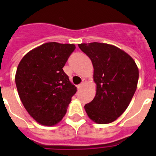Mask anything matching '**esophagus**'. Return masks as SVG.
<instances>
[{"mask_svg":"<svg viewBox=\"0 0 156 156\" xmlns=\"http://www.w3.org/2000/svg\"><path fill=\"white\" fill-rule=\"evenodd\" d=\"M86 83V80L85 79H83V81H82V82L81 83V84H79V85L78 86V88L79 90H81V89H82V87H84V84H85Z\"/></svg>","mask_w":156,"mask_h":156,"instance_id":"obj_1","label":"esophagus"}]
</instances>
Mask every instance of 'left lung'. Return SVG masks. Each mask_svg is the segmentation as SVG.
Listing matches in <instances>:
<instances>
[{
  "label": "left lung",
  "instance_id": "8db88e82",
  "mask_svg": "<svg viewBox=\"0 0 156 156\" xmlns=\"http://www.w3.org/2000/svg\"><path fill=\"white\" fill-rule=\"evenodd\" d=\"M78 47L91 59L97 84L95 97L84 106L86 112L96 123H111L130 104L137 86V66L127 53L113 45L93 42Z\"/></svg>",
  "mask_w": 156,
  "mask_h": 156
}]
</instances>
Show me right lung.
Masks as SVG:
<instances>
[{"label": "right lung", "mask_w": 156, "mask_h": 156, "mask_svg": "<svg viewBox=\"0 0 156 156\" xmlns=\"http://www.w3.org/2000/svg\"><path fill=\"white\" fill-rule=\"evenodd\" d=\"M75 49L70 44H44L25 55L17 67L15 81L20 100L41 125L53 126L62 120L76 93L62 69Z\"/></svg>", "instance_id": "right-lung-1"}]
</instances>
